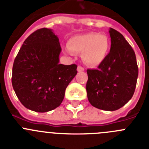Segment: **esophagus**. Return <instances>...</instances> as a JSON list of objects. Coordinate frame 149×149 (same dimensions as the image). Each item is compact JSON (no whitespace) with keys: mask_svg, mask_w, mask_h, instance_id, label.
Returning <instances> with one entry per match:
<instances>
[{"mask_svg":"<svg viewBox=\"0 0 149 149\" xmlns=\"http://www.w3.org/2000/svg\"><path fill=\"white\" fill-rule=\"evenodd\" d=\"M84 68H83V67L81 66V65H78V66H77V72H84Z\"/></svg>","mask_w":149,"mask_h":149,"instance_id":"obj_1","label":"esophagus"}]
</instances>
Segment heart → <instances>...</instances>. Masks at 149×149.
Wrapping results in <instances>:
<instances>
[{
    "mask_svg": "<svg viewBox=\"0 0 149 149\" xmlns=\"http://www.w3.org/2000/svg\"><path fill=\"white\" fill-rule=\"evenodd\" d=\"M65 49L69 54L82 53V59L86 64L95 65L103 61L108 54L109 41L107 36L98 33L80 34L69 39Z\"/></svg>",
    "mask_w": 149,
    "mask_h": 149,
    "instance_id": "obj_1",
    "label": "heart"
}]
</instances>
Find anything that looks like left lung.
<instances>
[{
	"label": "left lung",
	"mask_w": 149,
	"mask_h": 149,
	"mask_svg": "<svg viewBox=\"0 0 149 149\" xmlns=\"http://www.w3.org/2000/svg\"><path fill=\"white\" fill-rule=\"evenodd\" d=\"M110 53L96 69H87L89 103L107 111L119 110L132 98L138 77L136 55L123 36L113 28Z\"/></svg>",
	"instance_id": "8db88e82"
}]
</instances>
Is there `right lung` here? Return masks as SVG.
Masks as SVG:
<instances>
[{"instance_id": "right-lung-1", "label": "right lung", "mask_w": 149, "mask_h": 149, "mask_svg": "<svg viewBox=\"0 0 149 149\" xmlns=\"http://www.w3.org/2000/svg\"><path fill=\"white\" fill-rule=\"evenodd\" d=\"M60 42L51 29L36 30L25 39L14 60L12 84L26 108L48 112L61 104L77 74V65L60 64Z\"/></svg>"}]
</instances>
